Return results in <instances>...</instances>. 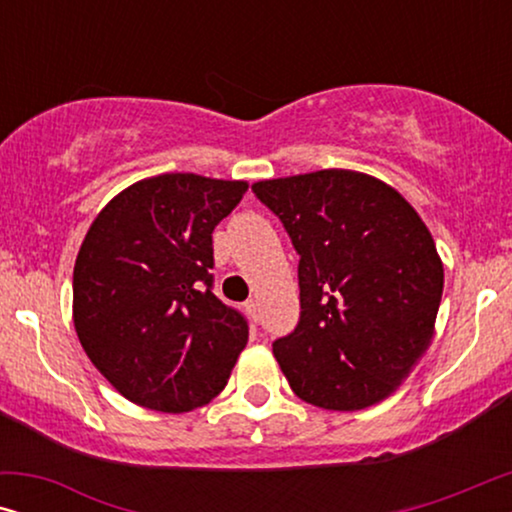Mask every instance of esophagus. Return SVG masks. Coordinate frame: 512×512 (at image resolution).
Masks as SVG:
<instances>
[{
    "label": "esophagus",
    "mask_w": 512,
    "mask_h": 512,
    "mask_svg": "<svg viewBox=\"0 0 512 512\" xmlns=\"http://www.w3.org/2000/svg\"><path fill=\"white\" fill-rule=\"evenodd\" d=\"M244 307H247V312L251 314V319L258 321V303H256V300L254 298L247 300V303H244Z\"/></svg>",
    "instance_id": "1"
}]
</instances>
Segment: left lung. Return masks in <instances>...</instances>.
Wrapping results in <instances>:
<instances>
[{"instance_id":"8db88e82","label":"left lung","mask_w":512,"mask_h":512,"mask_svg":"<svg viewBox=\"0 0 512 512\" xmlns=\"http://www.w3.org/2000/svg\"><path fill=\"white\" fill-rule=\"evenodd\" d=\"M298 261L300 319L272 352L298 398L361 410L387 398L426 352L443 298L429 228L368 174L321 170L258 181Z\"/></svg>"}]
</instances>
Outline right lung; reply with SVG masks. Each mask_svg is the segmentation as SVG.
I'll use <instances>...</instances> for the list:
<instances>
[{
  "mask_svg": "<svg viewBox=\"0 0 512 512\" xmlns=\"http://www.w3.org/2000/svg\"><path fill=\"white\" fill-rule=\"evenodd\" d=\"M244 181L160 174L97 214L74 265V326L128 401L188 412L226 387L249 321L214 296L212 233Z\"/></svg>",
  "mask_w": 512,
  "mask_h": 512,
  "instance_id": "add662e5",
  "label": "right lung"
}]
</instances>
